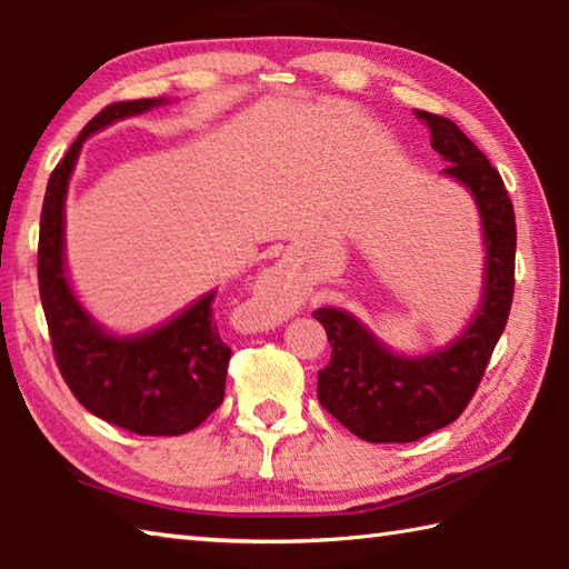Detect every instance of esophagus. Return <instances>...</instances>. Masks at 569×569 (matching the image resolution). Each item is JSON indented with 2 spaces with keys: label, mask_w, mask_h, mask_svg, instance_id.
I'll use <instances>...</instances> for the list:
<instances>
[{
  "label": "esophagus",
  "mask_w": 569,
  "mask_h": 569,
  "mask_svg": "<svg viewBox=\"0 0 569 569\" xmlns=\"http://www.w3.org/2000/svg\"><path fill=\"white\" fill-rule=\"evenodd\" d=\"M252 305L262 320H282V317L297 310V305H300V292L287 287L279 277L264 274L254 287Z\"/></svg>",
  "instance_id": "1"
}]
</instances>
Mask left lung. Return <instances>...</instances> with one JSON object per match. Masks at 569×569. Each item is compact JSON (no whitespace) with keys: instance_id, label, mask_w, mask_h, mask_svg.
Wrapping results in <instances>:
<instances>
[{"instance_id":"1","label":"left lung","mask_w":569,"mask_h":569,"mask_svg":"<svg viewBox=\"0 0 569 569\" xmlns=\"http://www.w3.org/2000/svg\"><path fill=\"white\" fill-rule=\"evenodd\" d=\"M417 117L430 127L435 152L450 164L445 174L470 189L480 207L485 295L460 340L417 360L385 350L352 315L332 307L315 312L332 345L330 365L317 372V400L367 442H415L465 412L505 330L515 292L517 227L500 172L452 119L420 109Z\"/></svg>"}]
</instances>
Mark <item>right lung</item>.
I'll list each match as a JSON object with an SVG mask.
<instances>
[{"label": "right lung", "mask_w": 569, "mask_h": 569, "mask_svg": "<svg viewBox=\"0 0 569 569\" xmlns=\"http://www.w3.org/2000/svg\"><path fill=\"white\" fill-rule=\"evenodd\" d=\"M164 99L114 102L92 117L49 174L39 219L37 274L54 362L77 402L99 420L144 437H174L202 425L224 400L232 350L214 322V292L172 322L117 340L89 317L64 274V197L84 139L117 119L142 114Z\"/></svg>", "instance_id": "add662e5"}]
</instances>
